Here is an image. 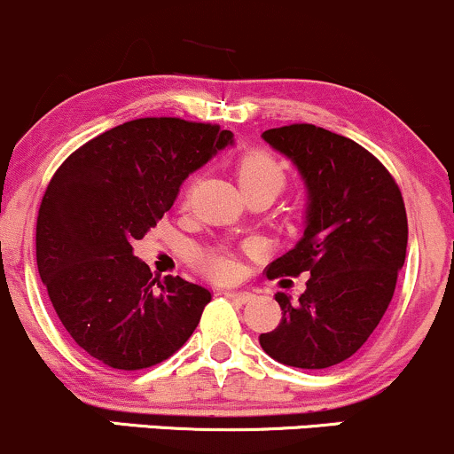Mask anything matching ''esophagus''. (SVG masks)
Returning <instances> with one entry per match:
<instances>
[{"label":"esophagus","instance_id":"34e87169","mask_svg":"<svg viewBox=\"0 0 454 454\" xmlns=\"http://www.w3.org/2000/svg\"><path fill=\"white\" fill-rule=\"evenodd\" d=\"M223 294H226L231 301H234V303H241V305L254 299V294L247 293V290H226Z\"/></svg>","mask_w":454,"mask_h":454}]
</instances>
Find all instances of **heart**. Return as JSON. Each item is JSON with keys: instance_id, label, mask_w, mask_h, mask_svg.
<instances>
[{"instance_id": "1", "label": "heart", "mask_w": 454, "mask_h": 454, "mask_svg": "<svg viewBox=\"0 0 454 454\" xmlns=\"http://www.w3.org/2000/svg\"><path fill=\"white\" fill-rule=\"evenodd\" d=\"M237 176L239 185H241L245 194L252 190H270L278 194V192H281V187L286 185L288 173H286L284 161L275 153H270L267 149H249L237 160ZM190 190L192 181L185 185V194H190ZM200 262L213 278L228 279L234 273V264L228 258L205 256Z\"/></svg>"}]
</instances>
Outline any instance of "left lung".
<instances>
[{"instance_id":"left-lung-1","label":"left lung","mask_w":454,"mask_h":454,"mask_svg":"<svg viewBox=\"0 0 454 454\" xmlns=\"http://www.w3.org/2000/svg\"><path fill=\"white\" fill-rule=\"evenodd\" d=\"M307 187L303 237L269 278L307 273L299 299L278 293L281 322L260 335L275 361L326 369L369 340L393 299L408 247V215L393 176L354 140L311 123L262 132Z\"/></svg>"}]
</instances>
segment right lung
I'll return each mask as SVG.
<instances>
[{"label": "right lung", "instance_id": "obj_1", "mask_svg": "<svg viewBox=\"0 0 454 454\" xmlns=\"http://www.w3.org/2000/svg\"><path fill=\"white\" fill-rule=\"evenodd\" d=\"M232 143L211 123L134 119L76 149L51 179L35 226L38 273L61 325L96 361L134 372L190 340L211 293L179 275L153 279L132 245Z\"/></svg>", "mask_w": 454, "mask_h": 454}]
</instances>
